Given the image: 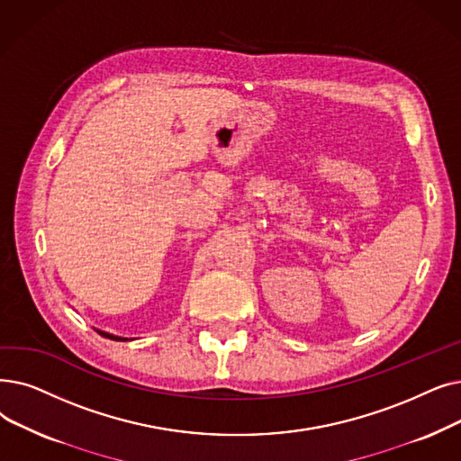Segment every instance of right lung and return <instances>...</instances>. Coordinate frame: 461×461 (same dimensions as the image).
Wrapping results in <instances>:
<instances>
[{
  "mask_svg": "<svg viewBox=\"0 0 461 461\" xmlns=\"http://www.w3.org/2000/svg\"><path fill=\"white\" fill-rule=\"evenodd\" d=\"M99 335L102 337H107V339H113V341H128L126 337H118V335H111V333H105V331H102V330H95Z\"/></svg>",
  "mask_w": 461,
  "mask_h": 461,
  "instance_id": "right-lung-1",
  "label": "right lung"
}]
</instances>
